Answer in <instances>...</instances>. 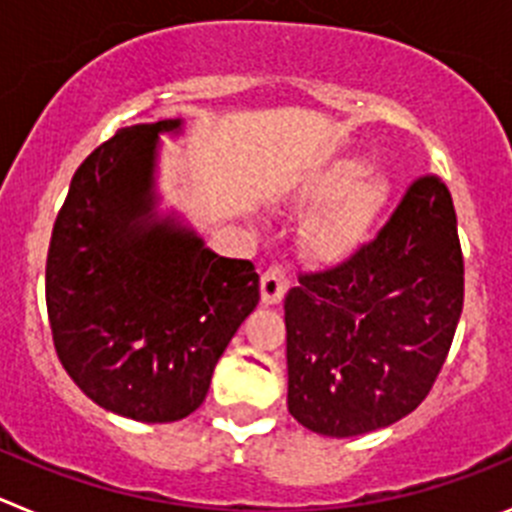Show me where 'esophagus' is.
<instances>
[{
    "label": "esophagus",
    "mask_w": 512,
    "mask_h": 512,
    "mask_svg": "<svg viewBox=\"0 0 512 512\" xmlns=\"http://www.w3.org/2000/svg\"><path fill=\"white\" fill-rule=\"evenodd\" d=\"M287 287L289 279L287 274H284L282 266H271L264 277H261V302H264V305H279L284 292H287Z\"/></svg>",
    "instance_id": "obj_1"
}]
</instances>
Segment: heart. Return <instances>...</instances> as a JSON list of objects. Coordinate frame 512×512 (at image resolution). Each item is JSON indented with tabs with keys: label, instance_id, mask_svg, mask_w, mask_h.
Wrapping results in <instances>:
<instances>
[{
	"label": "heart",
	"instance_id": "1",
	"mask_svg": "<svg viewBox=\"0 0 512 512\" xmlns=\"http://www.w3.org/2000/svg\"><path fill=\"white\" fill-rule=\"evenodd\" d=\"M369 166L359 158H338L302 184L295 197L300 212L325 207L305 230L307 259L320 266L348 261L372 241L390 207V182L366 176Z\"/></svg>",
	"mask_w": 512,
	"mask_h": 512
}]
</instances>
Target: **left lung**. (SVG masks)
Segmentation results:
<instances>
[{"mask_svg": "<svg viewBox=\"0 0 512 512\" xmlns=\"http://www.w3.org/2000/svg\"><path fill=\"white\" fill-rule=\"evenodd\" d=\"M461 305L454 202L446 184L423 176L372 243L287 292L292 418L351 438L413 413L446 361Z\"/></svg>", "mask_w": 512, "mask_h": 512, "instance_id": "1", "label": "left lung"}]
</instances>
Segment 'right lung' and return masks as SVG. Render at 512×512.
Instances as JSON below:
<instances>
[{
	"mask_svg": "<svg viewBox=\"0 0 512 512\" xmlns=\"http://www.w3.org/2000/svg\"><path fill=\"white\" fill-rule=\"evenodd\" d=\"M184 120L130 125L71 179L45 264L58 359L99 408L174 423L200 408L217 359L259 305L251 261L225 259L176 210H161V135Z\"/></svg>",
	"mask_w": 512,
	"mask_h": 512,
	"instance_id": "1",
	"label": "right lung"
}]
</instances>
